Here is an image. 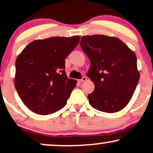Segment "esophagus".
<instances>
[{
	"label": "esophagus",
	"mask_w": 153,
	"mask_h": 153,
	"mask_svg": "<svg viewBox=\"0 0 153 153\" xmlns=\"http://www.w3.org/2000/svg\"><path fill=\"white\" fill-rule=\"evenodd\" d=\"M86 80H87L86 77V76H83L82 79H80V80H79V83H82L83 81H86Z\"/></svg>",
	"instance_id": "1"
}]
</instances>
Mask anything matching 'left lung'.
<instances>
[{
  "mask_svg": "<svg viewBox=\"0 0 153 153\" xmlns=\"http://www.w3.org/2000/svg\"><path fill=\"white\" fill-rule=\"evenodd\" d=\"M80 44L91 62L87 76L95 85L88 95L90 105L104 112L122 110L140 79L136 54L120 39L105 35L84 36Z\"/></svg>",
  "mask_w": 153,
  "mask_h": 153,
  "instance_id": "obj_1",
  "label": "left lung"
}]
</instances>
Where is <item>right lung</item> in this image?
<instances>
[{"instance_id":"1","label":"right lung","mask_w":153,"mask_h":153,"mask_svg":"<svg viewBox=\"0 0 153 153\" xmlns=\"http://www.w3.org/2000/svg\"><path fill=\"white\" fill-rule=\"evenodd\" d=\"M79 39L76 36L33 41L16 59V90L32 112L47 115L67 104L77 81L67 78L65 58Z\"/></svg>"}]
</instances>
